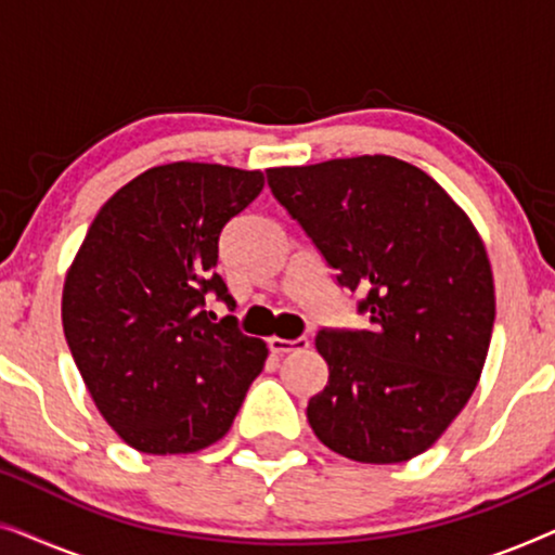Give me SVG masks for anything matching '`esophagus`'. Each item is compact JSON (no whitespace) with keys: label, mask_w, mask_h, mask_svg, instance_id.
<instances>
[{"label":"esophagus","mask_w":555,"mask_h":555,"mask_svg":"<svg viewBox=\"0 0 555 555\" xmlns=\"http://www.w3.org/2000/svg\"><path fill=\"white\" fill-rule=\"evenodd\" d=\"M268 346H270L272 353L283 356V353H291V351H306V348L310 346V340H308L306 336H298V338H293V340L272 336V338L268 340Z\"/></svg>","instance_id":"1"}]
</instances>
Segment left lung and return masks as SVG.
Returning <instances> with one entry per match:
<instances>
[{"label": "left lung", "instance_id": "obj_1", "mask_svg": "<svg viewBox=\"0 0 555 555\" xmlns=\"http://www.w3.org/2000/svg\"><path fill=\"white\" fill-rule=\"evenodd\" d=\"M369 328H321L328 384L308 422L333 452L391 465L429 450L473 397L495 323L480 234L452 196L393 156L268 169Z\"/></svg>", "mask_w": 555, "mask_h": 555}]
</instances>
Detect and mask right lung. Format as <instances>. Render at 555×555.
<instances>
[{"mask_svg": "<svg viewBox=\"0 0 555 555\" xmlns=\"http://www.w3.org/2000/svg\"><path fill=\"white\" fill-rule=\"evenodd\" d=\"M262 171L177 162L118 189L82 240L63 291L65 340L103 420L146 454H186L230 431L268 346L215 321L232 306L219 234L262 192Z\"/></svg>", "mask_w": 555, "mask_h": 555, "instance_id": "obj_1", "label": "right lung"}]
</instances>
